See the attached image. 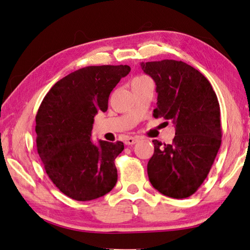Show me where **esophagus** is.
Here are the masks:
<instances>
[{
	"label": "esophagus",
	"instance_id": "34e87169",
	"mask_svg": "<svg viewBox=\"0 0 250 250\" xmlns=\"http://www.w3.org/2000/svg\"><path fill=\"white\" fill-rule=\"evenodd\" d=\"M138 141H139L138 138H135V137H128V138H126V139L125 140V143L126 145H133L134 143H137Z\"/></svg>",
	"mask_w": 250,
	"mask_h": 250
}]
</instances>
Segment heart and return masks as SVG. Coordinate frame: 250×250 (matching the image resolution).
I'll list each match as a JSON object with an SVG mask.
<instances>
[{
    "label": "heart",
    "mask_w": 250,
    "mask_h": 250,
    "mask_svg": "<svg viewBox=\"0 0 250 250\" xmlns=\"http://www.w3.org/2000/svg\"><path fill=\"white\" fill-rule=\"evenodd\" d=\"M143 79H145L144 76H139V78H135L132 82H135V81H140V80H143Z\"/></svg>",
    "instance_id": "b5f03b06"
}]
</instances>
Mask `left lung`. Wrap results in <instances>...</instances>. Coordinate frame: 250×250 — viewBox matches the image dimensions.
I'll return each mask as SVG.
<instances>
[{"label":"left lung","mask_w":250,"mask_h":250,"mask_svg":"<svg viewBox=\"0 0 250 250\" xmlns=\"http://www.w3.org/2000/svg\"><path fill=\"white\" fill-rule=\"evenodd\" d=\"M141 67L156 84L153 116L171 120L175 125L170 144L153 140L148 179L164 196L188 198L207 178L221 146L216 94L206 76L183 61L142 62Z\"/></svg>","instance_id":"8db88e82"}]
</instances>
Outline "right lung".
<instances>
[{"mask_svg":"<svg viewBox=\"0 0 250 250\" xmlns=\"http://www.w3.org/2000/svg\"><path fill=\"white\" fill-rule=\"evenodd\" d=\"M129 65L86 66L54 84L36 115L37 151L47 175L65 196L89 201L116 186V143L92 141L94 117L108 109L111 90L129 74Z\"/></svg>","mask_w":250,"mask_h":250,"instance_id":"add662e5","label":"right lung"}]
</instances>
